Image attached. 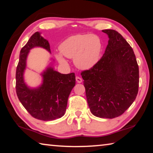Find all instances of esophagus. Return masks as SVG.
Instances as JSON below:
<instances>
[{"mask_svg": "<svg viewBox=\"0 0 153 153\" xmlns=\"http://www.w3.org/2000/svg\"><path fill=\"white\" fill-rule=\"evenodd\" d=\"M76 79L77 83H82V79L81 78V77H79L78 76H76Z\"/></svg>", "mask_w": 153, "mask_h": 153, "instance_id": "obj_1", "label": "esophagus"}]
</instances>
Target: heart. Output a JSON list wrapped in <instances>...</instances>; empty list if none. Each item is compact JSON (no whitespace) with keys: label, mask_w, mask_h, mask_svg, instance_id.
<instances>
[{"label":"heart","mask_w":153,"mask_h":153,"mask_svg":"<svg viewBox=\"0 0 153 153\" xmlns=\"http://www.w3.org/2000/svg\"><path fill=\"white\" fill-rule=\"evenodd\" d=\"M102 42L94 34H76L66 38L59 46L55 57L61 64H66L65 56L74 59L75 65L82 70H89L100 60Z\"/></svg>","instance_id":"b5f03b06"}]
</instances>
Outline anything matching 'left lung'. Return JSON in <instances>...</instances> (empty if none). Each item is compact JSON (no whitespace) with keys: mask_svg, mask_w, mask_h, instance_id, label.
<instances>
[{"mask_svg":"<svg viewBox=\"0 0 153 153\" xmlns=\"http://www.w3.org/2000/svg\"><path fill=\"white\" fill-rule=\"evenodd\" d=\"M109 39L104 55L89 70L81 73L91 113L100 118L122 115L138 92L139 69L130 45L117 31L104 30Z\"/></svg>","mask_w":153,"mask_h":153,"instance_id":"obj_1","label":"left lung"}]
</instances>
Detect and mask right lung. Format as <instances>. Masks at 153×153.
I'll return each instance as SVG.
<instances>
[{
	"label": "right lung",
	"mask_w": 153,
	"mask_h": 153,
	"mask_svg": "<svg viewBox=\"0 0 153 153\" xmlns=\"http://www.w3.org/2000/svg\"><path fill=\"white\" fill-rule=\"evenodd\" d=\"M36 47L45 48L51 53L48 41L39 32L33 33L20 51L16 69L17 95L32 117L42 121H53L65 113L68 97L76 85V76L74 73H59L51 63L40 74L42 81L40 86L36 88L27 86L24 80L27 59L31 49Z\"/></svg>",
	"instance_id": "1"
}]
</instances>
